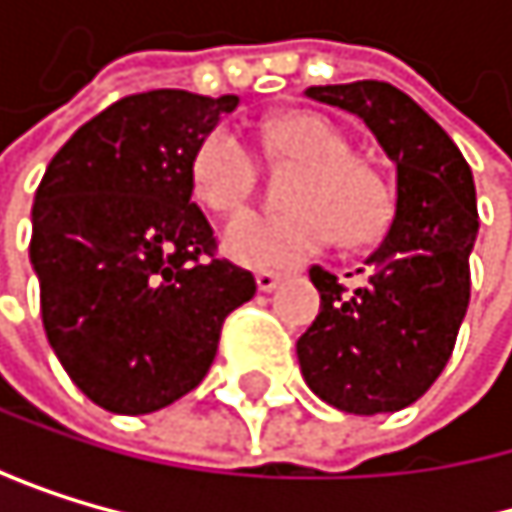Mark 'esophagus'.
<instances>
[{
  "label": "esophagus",
  "instance_id": "esophagus-1",
  "mask_svg": "<svg viewBox=\"0 0 512 512\" xmlns=\"http://www.w3.org/2000/svg\"><path fill=\"white\" fill-rule=\"evenodd\" d=\"M285 276L282 273H270V270H264V273H258V288L261 291H273V288H279V282H282Z\"/></svg>",
  "mask_w": 512,
  "mask_h": 512
}]
</instances>
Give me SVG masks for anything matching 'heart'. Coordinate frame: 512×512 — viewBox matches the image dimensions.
<instances>
[{"instance_id":"heart-1","label":"heart","mask_w":512,"mask_h":512,"mask_svg":"<svg viewBox=\"0 0 512 512\" xmlns=\"http://www.w3.org/2000/svg\"><path fill=\"white\" fill-rule=\"evenodd\" d=\"M276 162L298 165L285 184L288 211H242L224 227L221 245L248 270L298 267L322 254L334 236L344 245L378 239L393 214V193L378 168L353 156L347 137L316 113H285L264 125ZM258 178V162L233 128L208 131L193 159V196L218 214L239 208Z\"/></svg>"}]
</instances>
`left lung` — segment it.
<instances>
[{
	"label": "left lung",
	"instance_id": "1",
	"mask_svg": "<svg viewBox=\"0 0 512 512\" xmlns=\"http://www.w3.org/2000/svg\"><path fill=\"white\" fill-rule=\"evenodd\" d=\"M307 97L356 113L375 131L396 165V208L359 270L368 273L362 288L310 267L322 307L298 338L301 375L347 415L399 411L442 375L470 304L473 174L442 125L390 82L313 85Z\"/></svg>",
	"mask_w": 512,
	"mask_h": 512
}]
</instances>
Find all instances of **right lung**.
Masks as SVG:
<instances>
[{
    "mask_svg": "<svg viewBox=\"0 0 512 512\" xmlns=\"http://www.w3.org/2000/svg\"><path fill=\"white\" fill-rule=\"evenodd\" d=\"M236 94H128L48 162L30 261L42 325L70 381L113 415H150L202 384L254 276L218 258L190 202V159Z\"/></svg>",
    "mask_w": 512,
    "mask_h": 512,
    "instance_id": "right-lung-1",
    "label": "right lung"
}]
</instances>
